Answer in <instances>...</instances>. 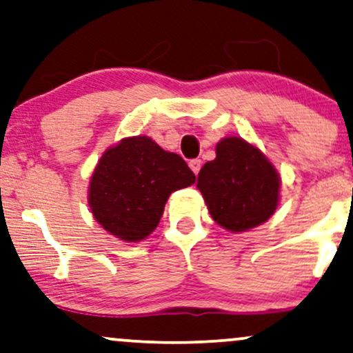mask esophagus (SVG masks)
<instances>
[{"label":"esophagus","mask_w":353,"mask_h":353,"mask_svg":"<svg viewBox=\"0 0 353 353\" xmlns=\"http://www.w3.org/2000/svg\"><path fill=\"white\" fill-rule=\"evenodd\" d=\"M189 166H190L192 171H194V174H199L200 168H202V159H199V158L197 159H190Z\"/></svg>","instance_id":"34e87169"}]
</instances>
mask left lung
I'll return each mask as SVG.
<instances>
[{"label":"left lung","instance_id":"left-lung-1","mask_svg":"<svg viewBox=\"0 0 353 353\" xmlns=\"http://www.w3.org/2000/svg\"><path fill=\"white\" fill-rule=\"evenodd\" d=\"M208 212L225 230L241 233L274 215L280 177L269 159L243 138H223L216 158L203 164L197 177Z\"/></svg>","mask_w":353,"mask_h":353}]
</instances>
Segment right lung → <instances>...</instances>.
I'll return each mask as SVG.
<instances>
[{
	"label": "right lung",
	"mask_w": 353,
	"mask_h": 353,
	"mask_svg": "<svg viewBox=\"0 0 353 353\" xmlns=\"http://www.w3.org/2000/svg\"><path fill=\"white\" fill-rule=\"evenodd\" d=\"M195 182L176 153L148 137L123 138L102 154L89 184V207L102 228L137 243L153 233L174 190Z\"/></svg>",
	"instance_id": "add662e5"
}]
</instances>
